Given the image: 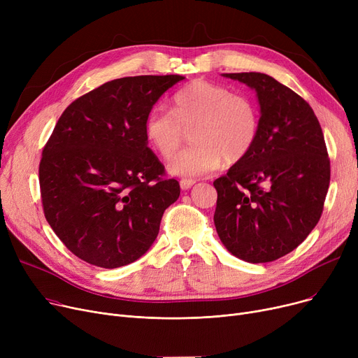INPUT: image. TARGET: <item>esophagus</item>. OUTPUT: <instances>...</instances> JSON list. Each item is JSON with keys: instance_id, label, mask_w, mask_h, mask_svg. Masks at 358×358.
I'll return each mask as SVG.
<instances>
[{"instance_id": "esophagus-1", "label": "esophagus", "mask_w": 358, "mask_h": 358, "mask_svg": "<svg viewBox=\"0 0 358 358\" xmlns=\"http://www.w3.org/2000/svg\"><path fill=\"white\" fill-rule=\"evenodd\" d=\"M194 184H196V181L192 180V178H181V180H180L181 190H189V189H192V187H193Z\"/></svg>"}]
</instances>
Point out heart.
Returning <instances> with one entry per match:
<instances>
[{"mask_svg":"<svg viewBox=\"0 0 358 358\" xmlns=\"http://www.w3.org/2000/svg\"><path fill=\"white\" fill-rule=\"evenodd\" d=\"M173 110L155 106L145 119V138L162 158H171L183 137L192 131L196 143L168 162V173L178 177L209 174L223 159L236 162L254 148L259 117L254 101L232 94L219 84L194 80L173 97Z\"/></svg>","mask_w":358,"mask_h":358,"instance_id":"1","label":"heart"}]
</instances>
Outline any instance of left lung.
Returning <instances> with one entry per match:
<instances>
[{"instance_id":"obj_1","label":"left lung","mask_w":358,"mask_h":358,"mask_svg":"<svg viewBox=\"0 0 358 358\" xmlns=\"http://www.w3.org/2000/svg\"><path fill=\"white\" fill-rule=\"evenodd\" d=\"M257 92L254 148L213 185L215 227L232 255L252 264L285 257L322 215L331 166L312 107L267 73H222Z\"/></svg>"}]
</instances>
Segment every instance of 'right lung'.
<instances>
[{"label":"right lung","instance_id":"right-lung-1","mask_svg":"<svg viewBox=\"0 0 358 358\" xmlns=\"http://www.w3.org/2000/svg\"><path fill=\"white\" fill-rule=\"evenodd\" d=\"M181 75L108 81L71 103L39 166L46 220L64 245L92 266L117 268L152 247L180 184L148 148L145 119Z\"/></svg>","mask_w":358,"mask_h":358}]
</instances>
